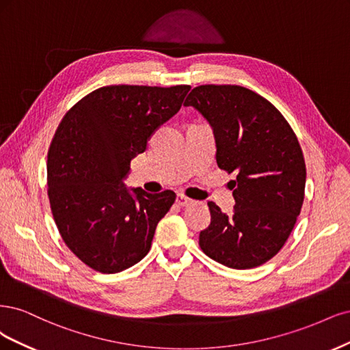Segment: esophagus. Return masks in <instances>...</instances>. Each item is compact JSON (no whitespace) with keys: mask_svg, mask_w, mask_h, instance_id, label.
<instances>
[{"mask_svg":"<svg viewBox=\"0 0 350 350\" xmlns=\"http://www.w3.org/2000/svg\"><path fill=\"white\" fill-rule=\"evenodd\" d=\"M176 202H177V204H178L180 206H186V205H190L191 202H193V199L187 198V196L183 195V193H178L177 198H176Z\"/></svg>","mask_w":350,"mask_h":350,"instance_id":"34e87169","label":"esophagus"}]
</instances>
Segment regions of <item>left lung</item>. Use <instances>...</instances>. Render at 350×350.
I'll return each mask as SVG.
<instances>
[{"instance_id":"8db88e82","label":"left lung","mask_w":350,"mask_h":350,"mask_svg":"<svg viewBox=\"0 0 350 350\" xmlns=\"http://www.w3.org/2000/svg\"><path fill=\"white\" fill-rule=\"evenodd\" d=\"M185 106L212 126L218 167L237 174L231 215L208 202L200 249L231 269L260 266L284 247L302 208L307 170L297 135L269 100L241 85L195 87Z\"/></svg>"}]
</instances>
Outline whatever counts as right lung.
I'll return each instance as SVG.
<instances>
[{"label": "right lung", "mask_w": 350, "mask_h": 350, "mask_svg": "<svg viewBox=\"0 0 350 350\" xmlns=\"http://www.w3.org/2000/svg\"><path fill=\"white\" fill-rule=\"evenodd\" d=\"M190 85H106L66 111L48 151V196L68 249L100 273L122 272L146 256L173 190L133 193L131 160L182 107Z\"/></svg>", "instance_id": "add662e5"}]
</instances>
